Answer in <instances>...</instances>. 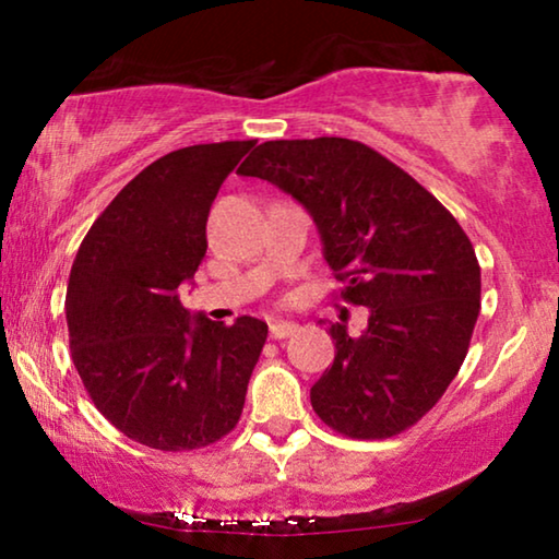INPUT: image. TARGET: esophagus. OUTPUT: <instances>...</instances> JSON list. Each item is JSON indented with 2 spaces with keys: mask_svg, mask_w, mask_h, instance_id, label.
<instances>
[{
  "mask_svg": "<svg viewBox=\"0 0 559 559\" xmlns=\"http://www.w3.org/2000/svg\"><path fill=\"white\" fill-rule=\"evenodd\" d=\"M297 333V325L295 323H287V320H274L270 325V335L274 341H282V338H289V335Z\"/></svg>",
  "mask_w": 559,
  "mask_h": 559,
  "instance_id": "obj_1",
  "label": "esophagus"
}]
</instances>
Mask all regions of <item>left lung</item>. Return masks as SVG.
Returning <instances> with one entry per match:
<instances>
[{"label": "left lung", "instance_id": "obj_1", "mask_svg": "<svg viewBox=\"0 0 559 559\" xmlns=\"http://www.w3.org/2000/svg\"><path fill=\"white\" fill-rule=\"evenodd\" d=\"M302 203L348 305L369 328L333 323L335 358L310 389L316 415L354 440L417 425L455 379L480 310L473 243L445 205L356 140L264 142L239 167Z\"/></svg>", "mask_w": 559, "mask_h": 559}]
</instances>
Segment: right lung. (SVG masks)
Wrapping results in <instances>:
<instances>
[{"instance_id": "right-lung-1", "label": "right lung", "mask_w": 559, "mask_h": 559, "mask_svg": "<svg viewBox=\"0 0 559 559\" xmlns=\"http://www.w3.org/2000/svg\"><path fill=\"white\" fill-rule=\"evenodd\" d=\"M254 144H193L155 159L106 205L71 266L75 371L96 409L147 448H205L241 417L266 323L190 318L178 287L209 249L205 221L221 182Z\"/></svg>"}]
</instances>
